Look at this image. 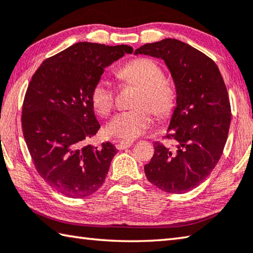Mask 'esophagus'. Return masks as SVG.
Segmentation results:
<instances>
[{"mask_svg": "<svg viewBox=\"0 0 253 253\" xmlns=\"http://www.w3.org/2000/svg\"><path fill=\"white\" fill-rule=\"evenodd\" d=\"M131 145H132L131 140H122V141L118 142L116 147H117V149H119V150H124L126 148H129Z\"/></svg>", "mask_w": 253, "mask_h": 253, "instance_id": "obj_1", "label": "esophagus"}]
</instances>
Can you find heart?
<instances>
[{"mask_svg": "<svg viewBox=\"0 0 253 253\" xmlns=\"http://www.w3.org/2000/svg\"><path fill=\"white\" fill-rule=\"evenodd\" d=\"M124 82L140 87L135 100L137 108L115 115L106 126L108 136L130 140L142 134L153 123V111L158 117H167L176 105V91L164 81V73L157 63L149 58H137L118 72ZM91 102L100 115H108L114 107V93L109 83L100 80L91 90Z\"/></svg>", "mask_w": 253, "mask_h": 253, "instance_id": "b5f03b06", "label": "heart"}]
</instances>
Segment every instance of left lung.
<instances>
[{"mask_svg":"<svg viewBox=\"0 0 253 253\" xmlns=\"http://www.w3.org/2000/svg\"><path fill=\"white\" fill-rule=\"evenodd\" d=\"M138 54L163 59L177 96L167 128L176 146L155 142L146 177L164 191L185 194L209 176L222 155L231 122L227 87L212 59L181 41L145 44Z\"/></svg>","mask_w":253,"mask_h":253,"instance_id":"left-lung-1","label":"left lung"}]
</instances>
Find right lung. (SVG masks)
<instances>
[{"label":"right lung","instance_id":"add662e5","mask_svg":"<svg viewBox=\"0 0 253 253\" xmlns=\"http://www.w3.org/2000/svg\"><path fill=\"white\" fill-rule=\"evenodd\" d=\"M131 54L128 45L79 42L49 57L32 76L22 109L23 136L40 176L70 198L97 191L117 149L87 144L99 130L91 90L105 68Z\"/></svg>","mask_w":253,"mask_h":253}]
</instances>
